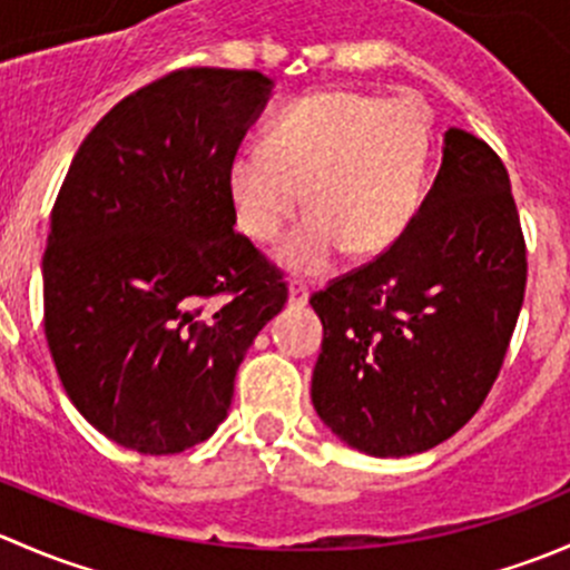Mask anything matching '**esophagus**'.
<instances>
[{"mask_svg":"<svg viewBox=\"0 0 570 570\" xmlns=\"http://www.w3.org/2000/svg\"><path fill=\"white\" fill-rule=\"evenodd\" d=\"M308 297H312V289L306 284H292L289 286V303L292 306H306Z\"/></svg>","mask_w":570,"mask_h":570,"instance_id":"1","label":"esophagus"}]
</instances>
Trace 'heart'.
<instances>
[{
  "label": "heart",
  "mask_w": 570,
  "mask_h": 570,
  "mask_svg": "<svg viewBox=\"0 0 570 570\" xmlns=\"http://www.w3.org/2000/svg\"><path fill=\"white\" fill-rule=\"evenodd\" d=\"M428 120L407 99L327 88L275 115L262 148L226 165V195L239 232L275 243L301 209L308 220L281 248L292 273L320 275L338 253L375 256L405 232L428 163Z\"/></svg>",
  "instance_id": "1"
}]
</instances>
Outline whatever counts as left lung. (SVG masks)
Returning <instances> with one entry per match:
<instances>
[{
	"label": "left lung",
	"mask_w": 570,
	"mask_h": 570,
	"mask_svg": "<svg viewBox=\"0 0 570 570\" xmlns=\"http://www.w3.org/2000/svg\"><path fill=\"white\" fill-rule=\"evenodd\" d=\"M527 245L502 159L463 129L444 135L433 187L405 232L314 292L322 353L312 402L353 450H433L480 411L508 355Z\"/></svg>",
	"instance_id": "8db88e82"
}]
</instances>
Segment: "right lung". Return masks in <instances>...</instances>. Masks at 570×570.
I'll list each match as a JSON object with an SVG mask.
<instances>
[{
    "label": "right lung",
    "instance_id": "right-lung-1",
    "mask_svg": "<svg viewBox=\"0 0 570 570\" xmlns=\"http://www.w3.org/2000/svg\"><path fill=\"white\" fill-rule=\"evenodd\" d=\"M258 71L181 68L90 129L51 209L43 331L62 389L109 441L176 455L226 419L284 308V273L234 232L226 165L267 105Z\"/></svg>",
    "mask_w": 570,
    "mask_h": 570
}]
</instances>
